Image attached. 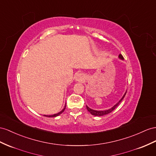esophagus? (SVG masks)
I'll return each mask as SVG.
<instances>
[{
    "label": "esophagus",
    "instance_id": "1",
    "mask_svg": "<svg viewBox=\"0 0 156 156\" xmlns=\"http://www.w3.org/2000/svg\"><path fill=\"white\" fill-rule=\"evenodd\" d=\"M83 80V76L82 74H78L77 76H76V80L78 81H82Z\"/></svg>",
    "mask_w": 156,
    "mask_h": 156
}]
</instances>
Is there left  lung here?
<instances>
[{
  "mask_svg": "<svg viewBox=\"0 0 156 156\" xmlns=\"http://www.w3.org/2000/svg\"><path fill=\"white\" fill-rule=\"evenodd\" d=\"M119 58H121V59H122V60H123L124 59V58H123V57H122V55H121L120 54L119 55ZM126 91L125 92V94H124V95L122 96V98L120 99V101L117 103V104H115L112 108H111V109H108V110H105V111H96V110H94V109H90V107H87V105H86V108H87V111H89V112L92 115H94V116H103V115H107V114H109V113H110L111 112H112V111L116 108V107L119 105V104L121 102V101L123 99V98H125V95H126Z\"/></svg>",
  "mask_w": 156,
  "mask_h": 156,
  "instance_id": "1",
  "label": "left lung"
}]
</instances>
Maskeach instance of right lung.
Instances as JSON below:
<instances>
[{
  "mask_svg": "<svg viewBox=\"0 0 156 156\" xmlns=\"http://www.w3.org/2000/svg\"><path fill=\"white\" fill-rule=\"evenodd\" d=\"M65 108H66V105H65V108H64L61 111H60L59 113H57V114H54V115H44V116H45V117H57V116H58L59 115H61L62 112H64V111H65Z\"/></svg>",
  "mask_w": 156,
  "mask_h": 156,
  "instance_id": "add662e5",
  "label": "right lung"
}]
</instances>
